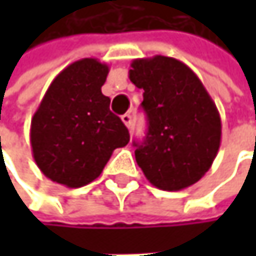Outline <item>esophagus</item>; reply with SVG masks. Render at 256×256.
Listing matches in <instances>:
<instances>
[{"label": "esophagus", "instance_id": "obj_1", "mask_svg": "<svg viewBox=\"0 0 256 256\" xmlns=\"http://www.w3.org/2000/svg\"><path fill=\"white\" fill-rule=\"evenodd\" d=\"M122 120L126 124V128H130V126H132V116L130 114H124V116H122Z\"/></svg>", "mask_w": 256, "mask_h": 256}]
</instances>
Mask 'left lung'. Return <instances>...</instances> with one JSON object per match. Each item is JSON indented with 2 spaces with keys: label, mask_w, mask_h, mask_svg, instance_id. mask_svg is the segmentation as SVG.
<instances>
[{
  "label": "left lung",
  "mask_w": 256,
  "mask_h": 256,
  "mask_svg": "<svg viewBox=\"0 0 256 256\" xmlns=\"http://www.w3.org/2000/svg\"><path fill=\"white\" fill-rule=\"evenodd\" d=\"M130 81L144 88L148 132L136 146V163L160 190L196 184L221 145V117L203 82L184 62L168 56L134 59Z\"/></svg>",
  "instance_id": "1"
}]
</instances>
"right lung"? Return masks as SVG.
<instances>
[{
    "label": "right lung",
    "mask_w": 256,
    "mask_h": 256,
    "mask_svg": "<svg viewBox=\"0 0 256 256\" xmlns=\"http://www.w3.org/2000/svg\"><path fill=\"white\" fill-rule=\"evenodd\" d=\"M110 66L93 58L68 65L48 86L30 122L32 157L44 176L80 188L98 178L128 130L102 93Z\"/></svg>",
    "instance_id": "add662e5"
}]
</instances>
